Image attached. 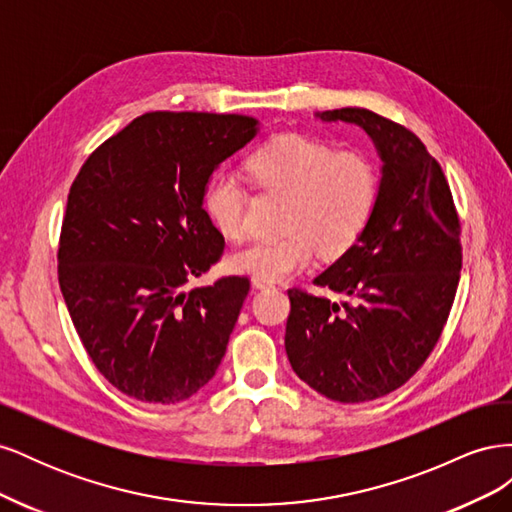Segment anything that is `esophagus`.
I'll use <instances>...</instances> for the list:
<instances>
[{"label":"esophagus","mask_w":512,"mask_h":512,"mask_svg":"<svg viewBox=\"0 0 512 512\" xmlns=\"http://www.w3.org/2000/svg\"><path fill=\"white\" fill-rule=\"evenodd\" d=\"M252 286H254L256 290H262V288H273L275 282L265 280V277H252Z\"/></svg>","instance_id":"obj_1"}]
</instances>
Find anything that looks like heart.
<instances>
[{
    "mask_svg": "<svg viewBox=\"0 0 512 512\" xmlns=\"http://www.w3.org/2000/svg\"><path fill=\"white\" fill-rule=\"evenodd\" d=\"M262 190L290 196L282 239L254 241L230 256V267L265 280H284L316 260L339 258L365 232L378 198L376 166L356 149L335 151L320 138L288 132L271 138L247 160ZM250 190L230 170L213 173L203 209L228 239L247 235Z\"/></svg>",
    "mask_w": 512,
    "mask_h": 512,
    "instance_id": "b5f03b06",
    "label": "heart"
}]
</instances>
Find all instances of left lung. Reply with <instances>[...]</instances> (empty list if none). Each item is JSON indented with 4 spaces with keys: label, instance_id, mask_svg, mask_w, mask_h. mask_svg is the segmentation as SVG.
I'll return each mask as SVG.
<instances>
[{
    "label": "left lung",
    "instance_id": "obj_1",
    "mask_svg": "<svg viewBox=\"0 0 512 512\" xmlns=\"http://www.w3.org/2000/svg\"><path fill=\"white\" fill-rule=\"evenodd\" d=\"M318 117L363 128L382 177L361 239L314 280L344 301L290 288L284 342L305 384L361 404L406 384L438 344L459 284L461 226L442 168L414 132L367 108Z\"/></svg>",
    "mask_w": 512,
    "mask_h": 512
}]
</instances>
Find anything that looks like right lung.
I'll return each instance as SVG.
<instances>
[{"instance_id":"obj_1","label":"right lung","mask_w":512,"mask_h":512,"mask_svg":"<svg viewBox=\"0 0 512 512\" xmlns=\"http://www.w3.org/2000/svg\"><path fill=\"white\" fill-rule=\"evenodd\" d=\"M258 132L247 115L136 117L76 175L57 273L100 374L145 404H177L215 376L250 292L243 275L185 290L224 252L203 190Z\"/></svg>"}]
</instances>
